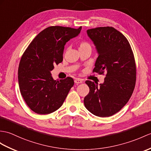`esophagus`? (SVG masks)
Masks as SVG:
<instances>
[{"instance_id":"esophagus-1","label":"esophagus","mask_w":151,"mask_h":151,"mask_svg":"<svg viewBox=\"0 0 151 151\" xmlns=\"http://www.w3.org/2000/svg\"><path fill=\"white\" fill-rule=\"evenodd\" d=\"M83 82H82V80L80 79V78H75V83H82Z\"/></svg>"}]
</instances>
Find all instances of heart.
I'll use <instances>...</instances> for the list:
<instances>
[{
    "label": "heart",
    "mask_w": 151,
    "mask_h": 151,
    "mask_svg": "<svg viewBox=\"0 0 151 151\" xmlns=\"http://www.w3.org/2000/svg\"><path fill=\"white\" fill-rule=\"evenodd\" d=\"M86 46H90V45L88 43H87V42H82L80 45V48L83 47H86Z\"/></svg>",
    "instance_id": "heart-1"
}]
</instances>
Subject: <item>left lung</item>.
Returning a JSON list of instances; mask_svg holds the SVG:
<instances>
[{
    "mask_svg": "<svg viewBox=\"0 0 151 151\" xmlns=\"http://www.w3.org/2000/svg\"><path fill=\"white\" fill-rule=\"evenodd\" d=\"M98 53L93 71L106 77L102 83L87 80L89 93L84 98L85 107L94 115L108 117L127 103L136 83V64L127 38L113 27L87 30Z\"/></svg>",
    "mask_w": 151,
    "mask_h": 151,
    "instance_id": "obj_1",
    "label": "left lung"
}]
</instances>
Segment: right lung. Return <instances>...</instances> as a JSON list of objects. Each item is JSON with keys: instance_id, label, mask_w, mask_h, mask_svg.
<instances>
[{"instance_id": "right-lung-1", "label": "right lung", "mask_w": 151, "mask_h": 151, "mask_svg": "<svg viewBox=\"0 0 151 151\" xmlns=\"http://www.w3.org/2000/svg\"><path fill=\"white\" fill-rule=\"evenodd\" d=\"M68 27L51 26L31 42L21 58L18 78L20 93L35 113L46 114L60 107L74 85L71 77L53 80L51 71L63 60L66 42L81 31Z\"/></svg>"}]
</instances>
